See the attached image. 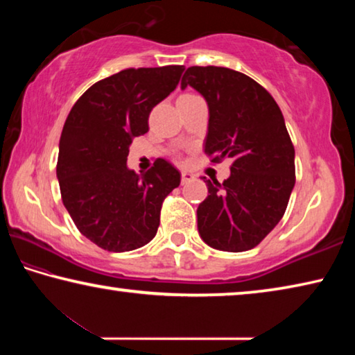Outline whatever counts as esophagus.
<instances>
[{
  "label": "esophagus",
  "mask_w": 355,
  "mask_h": 355,
  "mask_svg": "<svg viewBox=\"0 0 355 355\" xmlns=\"http://www.w3.org/2000/svg\"><path fill=\"white\" fill-rule=\"evenodd\" d=\"M191 180H194V175H192V173H189V172H182V183L184 184V183H189Z\"/></svg>",
  "instance_id": "34e87169"
}]
</instances>
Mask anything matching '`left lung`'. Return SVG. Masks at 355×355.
Instances as JSON below:
<instances>
[{"mask_svg":"<svg viewBox=\"0 0 355 355\" xmlns=\"http://www.w3.org/2000/svg\"><path fill=\"white\" fill-rule=\"evenodd\" d=\"M194 87L208 103L205 153L211 163L232 158L230 177L207 180L197 228L209 248L244 252L260 244L284 218L296 183L294 147L272 95L241 71L189 67L182 89Z\"/></svg>","mask_w":355,"mask_h":355,"instance_id":"8db88e82","label":"left lung"}]
</instances>
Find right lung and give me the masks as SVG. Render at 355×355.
<instances>
[{
  "label": "right lung",
  "instance_id": "obj_1",
  "mask_svg": "<svg viewBox=\"0 0 355 355\" xmlns=\"http://www.w3.org/2000/svg\"><path fill=\"white\" fill-rule=\"evenodd\" d=\"M183 70L125 69L89 87L65 120L56 166L64 207L78 230L107 252L152 241L163 202L182 180L163 158L137 175L127 156L135 137L148 131L150 111L177 87Z\"/></svg>",
  "mask_w": 355,
  "mask_h": 355
}]
</instances>
